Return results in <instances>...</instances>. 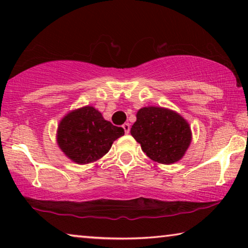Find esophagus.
Returning <instances> with one entry per match:
<instances>
[{"label": "esophagus", "instance_id": "1", "mask_svg": "<svg viewBox=\"0 0 248 248\" xmlns=\"http://www.w3.org/2000/svg\"><path fill=\"white\" fill-rule=\"evenodd\" d=\"M123 128H124V132L127 133V134L130 132V124H124L123 125Z\"/></svg>", "mask_w": 248, "mask_h": 248}]
</instances>
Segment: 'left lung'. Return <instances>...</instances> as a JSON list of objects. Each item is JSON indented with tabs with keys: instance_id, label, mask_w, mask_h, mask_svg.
Here are the masks:
<instances>
[{
	"instance_id": "obj_1",
	"label": "left lung",
	"mask_w": 248,
	"mask_h": 248,
	"mask_svg": "<svg viewBox=\"0 0 248 248\" xmlns=\"http://www.w3.org/2000/svg\"><path fill=\"white\" fill-rule=\"evenodd\" d=\"M130 132L142 151L162 164L179 161L191 141L187 121L175 111L161 107L141 108Z\"/></svg>"
}]
</instances>
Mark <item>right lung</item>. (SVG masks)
<instances>
[{
	"label": "right lung",
	"mask_w": 248,
	"mask_h": 248,
	"mask_svg": "<svg viewBox=\"0 0 248 248\" xmlns=\"http://www.w3.org/2000/svg\"><path fill=\"white\" fill-rule=\"evenodd\" d=\"M124 134V128L105 120L94 107L86 106L71 111L60 121L57 141L69 158L86 164L104 156Z\"/></svg>",
	"instance_id": "add662e5"
}]
</instances>
